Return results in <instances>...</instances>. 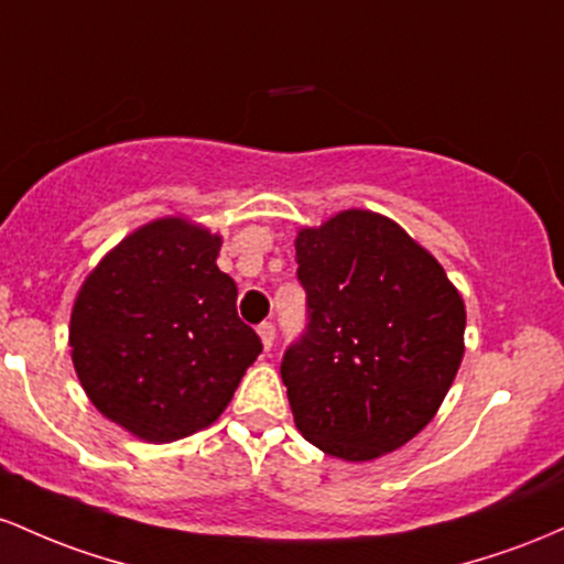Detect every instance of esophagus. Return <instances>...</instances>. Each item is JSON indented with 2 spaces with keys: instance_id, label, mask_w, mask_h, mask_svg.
Masks as SVG:
<instances>
[{
  "instance_id": "1",
  "label": "esophagus",
  "mask_w": 564,
  "mask_h": 564,
  "mask_svg": "<svg viewBox=\"0 0 564 564\" xmlns=\"http://www.w3.org/2000/svg\"><path fill=\"white\" fill-rule=\"evenodd\" d=\"M258 335H261V344H263V349L269 351L271 346H274V335H276L274 325H271V322H263V325H258Z\"/></svg>"
}]
</instances>
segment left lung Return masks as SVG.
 Here are the masks:
<instances>
[{"label": "left lung", "instance_id": "8db88e82", "mask_svg": "<svg viewBox=\"0 0 564 564\" xmlns=\"http://www.w3.org/2000/svg\"><path fill=\"white\" fill-rule=\"evenodd\" d=\"M308 325L282 359L299 432L322 453L372 460L434 419L464 359L466 306L400 224L340 210L295 237Z\"/></svg>", "mask_w": 564, "mask_h": 564}]
</instances>
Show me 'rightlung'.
Segmentation results:
<instances>
[{
  "label": "right lung",
  "mask_w": 564,
  "mask_h": 564,
  "mask_svg": "<svg viewBox=\"0 0 564 564\" xmlns=\"http://www.w3.org/2000/svg\"><path fill=\"white\" fill-rule=\"evenodd\" d=\"M220 245L167 215L128 234L82 282L74 370L98 413L138 440L162 445L218 421L263 349L215 263Z\"/></svg>",
  "instance_id": "1"
}]
</instances>
